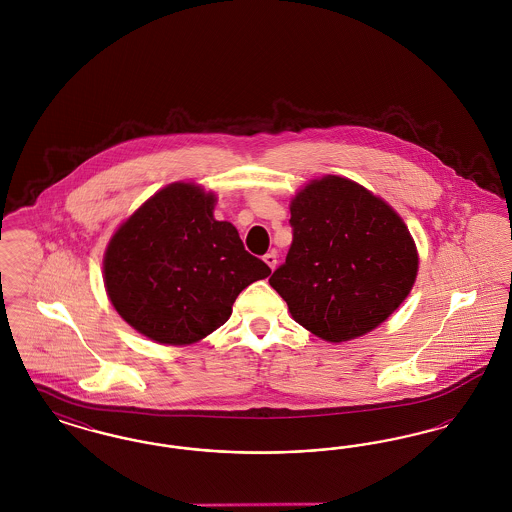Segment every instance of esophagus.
<instances>
[{"instance_id": "1", "label": "esophagus", "mask_w": 512, "mask_h": 512, "mask_svg": "<svg viewBox=\"0 0 512 512\" xmlns=\"http://www.w3.org/2000/svg\"><path fill=\"white\" fill-rule=\"evenodd\" d=\"M263 261L267 263L268 267L274 270V268H276V265H278V257H276V251H270V253H267V255L263 257Z\"/></svg>"}]
</instances>
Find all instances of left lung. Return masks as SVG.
<instances>
[{
	"mask_svg": "<svg viewBox=\"0 0 512 512\" xmlns=\"http://www.w3.org/2000/svg\"><path fill=\"white\" fill-rule=\"evenodd\" d=\"M286 263L268 278L292 317L326 341L382 324L413 288L418 255L401 217L363 186L324 176L293 197Z\"/></svg>",
	"mask_w": 512,
	"mask_h": 512,
	"instance_id": "obj_1",
	"label": "left lung"
}]
</instances>
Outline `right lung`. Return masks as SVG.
Masks as SVG:
<instances>
[{"label": "right lung", "instance_id": "add662e5", "mask_svg": "<svg viewBox=\"0 0 512 512\" xmlns=\"http://www.w3.org/2000/svg\"><path fill=\"white\" fill-rule=\"evenodd\" d=\"M215 195L171 184L109 242L103 274L113 307L149 340L186 345L232 315L236 297L270 274L238 230L213 217Z\"/></svg>", "mask_w": 512, "mask_h": 512}]
</instances>
